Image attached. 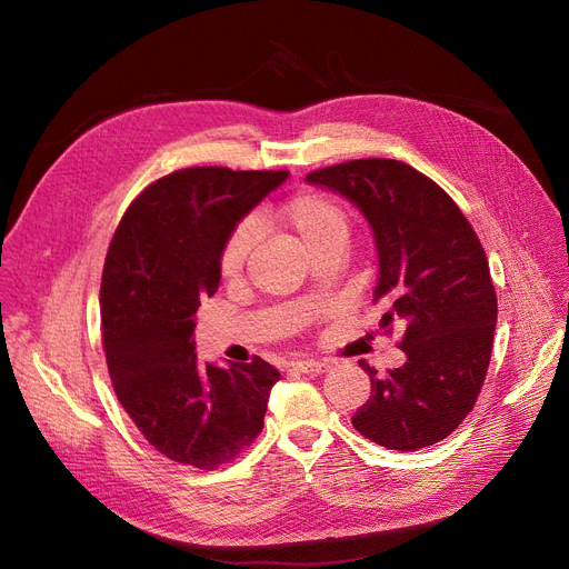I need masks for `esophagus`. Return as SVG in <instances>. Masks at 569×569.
Here are the masks:
<instances>
[{"label":"esophagus","instance_id":"1","mask_svg":"<svg viewBox=\"0 0 569 569\" xmlns=\"http://www.w3.org/2000/svg\"><path fill=\"white\" fill-rule=\"evenodd\" d=\"M292 367H295V371L311 373V376L325 373L327 369H330V365H327V362H318V360H300V362H295Z\"/></svg>","mask_w":569,"mask_h":569}]
</instances>
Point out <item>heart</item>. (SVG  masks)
Instances as JSON below:
<instances>
[{
  "mask_svg": "<svg viewBox=\"0 0 569 569\" xmlns=\"http://www.w3.org/2000/svg\"><path fill=\"white\" fill-rule=\"evenodd\" d=\"M279 221L288 228L297 242L302 244L307 256L311 258L325 249H341L348 242L350 221L346 209L330 196L320 191H300L279 207ZM256 226L251 221L239 223L221 253V272L226 277H237L253 249Z\"/></svg>",
  "mask_w": 569,
  "mask_h": 569,
  "instance_id": "b5f03b06",
  "label": "heart"
}]
</instances>
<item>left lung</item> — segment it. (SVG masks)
<instances>
[{
  "mask_svg": "<svg viewBox=\"0 0 569 569\" xmlns=\"http://www.w3.org/2000/svg\"><path fill=\"white\" fill-rule=\"evenodd\" d=\"M307 182L341 193L369 221L378 251L380 325L401 322L406 365L378 376L352 427L387 450L415 452L450 436L487 378L498 302L487 253L459 204L395 159L320 168Z\"/></svg>",
  "mask_w": 569,
  "mask_h": 569,
  "instance_id": "left-lung-1",
  "label": "left lung"
}]
</instances>
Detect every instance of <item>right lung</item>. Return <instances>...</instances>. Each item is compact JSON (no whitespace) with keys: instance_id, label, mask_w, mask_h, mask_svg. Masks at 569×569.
<instances>
[{"instance_id":"obj_1","label":"right lung","mask_w":569,"mask_h":569,"mask_svg":"<svg viewBox=\"0 0 569 569\" xmlns=\"http://www.w3.org/2000/svg\"><path fill=\"white\" fill-rule=\"evenodd\" d=\"M288 170L187 168L127 209L101 279V325L114 395L163 457L214 470L262 431L281 373L253 357L228 369L196 360V311L221 281L228 237Z\"/></svg>"}]
</instances>
